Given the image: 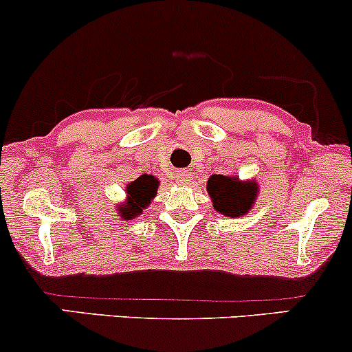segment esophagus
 Masks as SVG:
<instances>
[{
  "label": "esophagus",
  "instance_id": "obj_1",
  "mask_svg": "<svg viewBox=\"0 0 352 352\" xmlns=\"http://www.w3.org/2000/svg\"><path fill=\"white\" fill-rule=\"evenodd\" d=\"M175 180L179 182V184L187 185V184H190V182H192V173H190V170H180L175 175Z\"/></svg>",
  "mask_w": 352,
  "mask_h": 352
}]
</instances>
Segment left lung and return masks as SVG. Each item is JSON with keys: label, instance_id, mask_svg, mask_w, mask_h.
I'll return each instance as SVG.
<instances>
[{"label": "left lung", "instance_id": "1", "mask_svg": "<svg viewBox=\"0 0 352 352\" xmlns=\"http://www.w3.org/2000/svg\"><path fill=\"white\" fill-rule=\"evenodd\" d=\"M207 190L215 208L228 217H240L248 212L256 195L253 184L241 185L236 179L225 175L210 177Z\"/></svg>", "mask_w": 352, "mask_h": 352}]
</instances>
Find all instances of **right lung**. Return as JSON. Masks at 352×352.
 Instances as JSON below:
<instances>
[{"label":"right lung","instance_id":"1","mask_svg":"<svg viewBox=\"0 0 352 352\" xmlns=\"http://www.w3.org/2000/svg\"><path fill=\"white\" fill-rule=\"evenodd\" d=\"M129 199L127 205H122L120 207V215H122L125 220L129 218H134L142 212L144 207H147V204H151V199L155 193V187L151 185V182H147V179H137L135 182H132L129 185Z\"/></svg>","mask_w":352,"mask_h":352}]
</instances>
